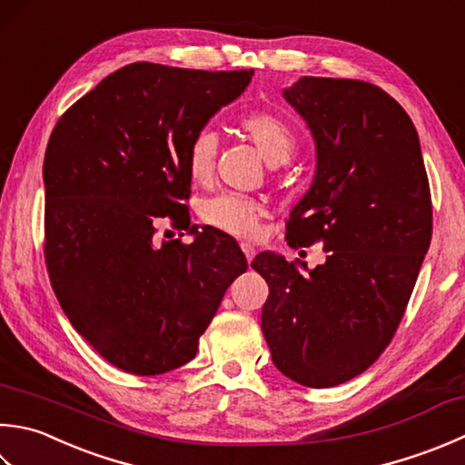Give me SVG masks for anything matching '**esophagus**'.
<instances>
[{
	"label": "esophagus",
	"instance_id": "34e87169",
	"mask_svg": "<svg viewBox=\"0 0 465 465\" xmlns=\"http://www.w3.org/2000/svg\"><path fill=\"white\" fill-rule=\"evenodd\" d=\"M242 252L245 253V260L248 262H252L253 256H256V248L252 243H242Z\"/></svg>",
	"mask_w": 465,
	"mask_h": 465
}]
</instances>
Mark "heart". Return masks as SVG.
I'll return each instance as SVG.
<instances>
[{
	"label": "heart",
	"mask_w": 465,
	"mask_h": 465,
	"mask_svg": "<svg viewBox=\"0 0 465 465\" xmlns=\"http://www.w3.org/2000/svg\"><path fill=\"white\" fill-rule=\"evenodd\" d=\"M242 131L250 136L253 147L262 159L270 165H282L290 161L296 149L292 131L268 113H253L242 118ZM217 151V134L212 129H203L193 136L187 149V173L195 183H205L213 173ZM202 220L235 238H252L256 233L262 205L253 197L223 191L213 197H207L199 205Z\"/></svg>",
	"instance_id": "obj_1"
}]
</instances>
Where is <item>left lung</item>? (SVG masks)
<instances>
[{
	"mask_svg": "<svg viewBox=\"0 0 465 465\" xmlns=\"http://www.w3.org/2000/svg\"><path fill=\"white\" fill-rule=\"evenodd\" d=\"M312 134L311 189L286 240L324 242L326 262L262 252V332L276 369L312 389L341 385L379 359L401 322L431 242V193L411 118L362 80L302 76L282 90Z\"/></svg>",
	"mask_w": 465,
	"mask_h": 465,
	"instance_id": "obj_1",
	"label": "left lung"
}]
</instances>
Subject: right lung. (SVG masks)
I'll return each instance as SVG.
<instances>
[{
	"label": "right lung",
	"mask_w": 465,
	"mask_h": 465,
	"mask_svg": "<svg viewBox=\"0 0 465 465\" xmlns=\"http://www.w3.org/2000/svg\"><path fill=\"white\" fill-rule=\"evenodd\" d=\"M252 76L134 62L52 131L42 171L52 288L90 347L133 375L193 359L227 286L248 270L233 238L191 225L183 199L189 143ZM165 214L194 242H159Z\"/></svg>",
	"instance_id": "right-lung-1"
}]
</instances>
